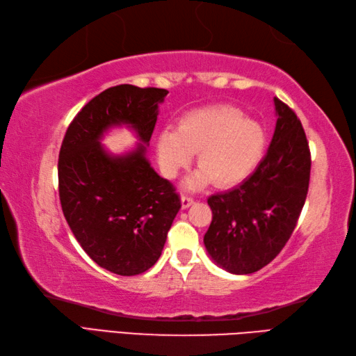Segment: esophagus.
I'll return each instance as SVG.
<instances>
[{
	"label": "esophagus",
	"mask_w": 356,
	"mask_h": 356,
	"mask_svg": "<svg viewBox=\"0 0 356 356\" xmlns=\"http://www.w3.org/2000/svg\"><path fill=\"white\" fill-rule=\"evenodd\" d=\"M194 204V197L191 196H182V208H188Z\"/></svg>",
	"instance_id": "1"
}]
</instances>
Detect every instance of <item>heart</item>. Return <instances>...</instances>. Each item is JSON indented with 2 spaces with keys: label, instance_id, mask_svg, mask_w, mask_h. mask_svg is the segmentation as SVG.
I'll list each match as a JSON object with an SVG mask.
<instances>
[{
  "label": "heart",
  "instance_id": "obj_1",
  "mask_svg": "<svg viewBox=\"0 0 356 356\" xmlns=\"http://www.w3.org/2000/svg\"><path fill=\"white\" fill-rule=\"evenodd\" d=\"M156 149L166 177H176L199 151L200 166L186 179V186L200 188L211 180L219 186H232L248 177L261 162L266 131L238 106L214 104L185 114L177 129H163Z\"/></svg>",
  "mask_w": 356,
  "mask_h": 356
}]
</instances>
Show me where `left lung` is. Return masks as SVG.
<instances>
[{"instance_id": "1", "label": "left lung", "mask_w": 356, "mask_h": 356, "mask_svg": "<svg viewBox=\"0 0 356 356\" xmlns=\"http://www.w3.org/2000/svg\"><path fill=\"white\" fill-rule=\"evenodd\" d=\"M276 128L266 157L233 190L208 197L213 211L204 236L208 254L234 275L261 270L281 253L302 211L310 149L301 120L275 97Z\"/></svg>"}]
</instances>
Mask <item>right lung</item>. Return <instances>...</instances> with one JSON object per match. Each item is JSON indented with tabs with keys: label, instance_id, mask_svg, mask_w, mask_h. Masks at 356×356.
Segmentation results:
<instances>
[{
	"label": "right lung",
	"instance_id": "add662e5",
	"mask_svg": "<svg viewBox=\"0 0 356 356\" xmlns=\"http://www.w3.org/2000/svg\"><path fill=\"white\" fill-rule=\"evenodd\" d=\"M166 89L118 85L103 90L69 124L58 156L61 210L76 242L102 268L134 276L162 254L180 197L146 159ZM127 124L143 143L113 156L99 140Z\"/></svg>",
	"mask_w": 356,
	"mask_h": 356
}]
</instances>
